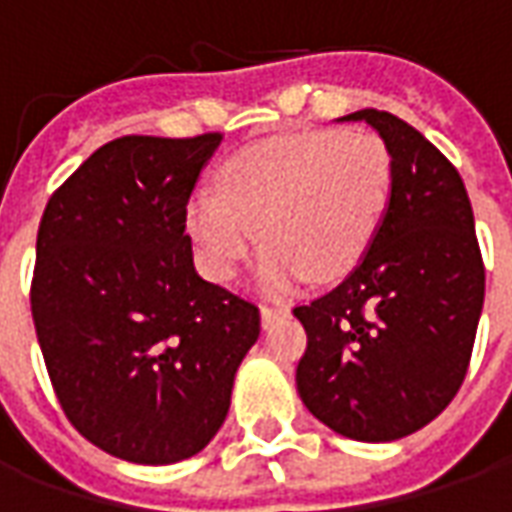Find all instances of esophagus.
I'll use <instances>...</instances> for the list:
<instances>
[{"label": "esophagus", "instance_id": "34e87169", "mask_svg": "<svg viewBox=\"0 0 512 512\" xmlns=\"http://www.w3.org/2000/svg\"><path fill=\"white\" fill-rule=\"evenodd\" d=\"M288 312L290 310L285 307V304H274V307L266 304V307H260V321H263V329H268V326L277 321V318H285Z\"/></svg>", "mask_w": 512, "mask_h": 512}]
</instances>
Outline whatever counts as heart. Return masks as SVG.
<instances>
[{
	"label": "heart",
	"mask_w": 512,
	"mask_h": 512,
	"mask_svg": "<svg viewBox=\"0 0 512 512\" xmlns=\"http://www.w3.org/2000/svg\"><path fill=\"white\" fill-rule=\"evenodd\" d=\"M392 180V153L373 131L301 128L227 158L219 194H191L186 227L219 282L263 238L257 285L285 293L310 274L337 279L359 266L389 211Z\"/></svg>",
	"instance_id": "b5f03b06"
}]
</instances>
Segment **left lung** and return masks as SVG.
<instances>
[{"label":"left lung","mask_w":512,"mask_h":512,"mask_svg":"<svg viewBox=\"0 0 512 512\" xmlns=\"http://www.w3.org/2000/svg\"><path fill=\"white\" fill-rule=\"evenodd\" d=\"M392 153V200L359 266L293 310L307 332L296 386L312 417L356 441H395L450 406L485 296L474 213L458 169L406 120L362 109Z\"/></svg>","instance_id":"obj_1"}]
</instances>
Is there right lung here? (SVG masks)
Listing matches in <instances>:
<instances>
[{
	"instance_id": "1",
	"label": "right lung",
	"mask_w": 512,
	"mask_h": 512,
	"mask_svg": "<svg viewBox=\"0 0 512 512\" xmlns=\"http://www.w3.org/2000/svg\"><path fill=\"white\" fill-rule=\"evenodd\" d=\"M222 134L120 136L51 194L32 321L84 439L131 463L186 461L222 428L260 310L197 274L186 205Z\"/></svg>"
}]
</instances>
